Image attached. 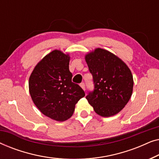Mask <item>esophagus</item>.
Here are the masks:
<instances>
[{"label": "esophagus", "instance_id": "1", "mask_svg": "<svg viewBox=\"0 0 159 159\" xmlns=\"http://www.w3.org/2000/svg\"><path fill=\"white\" fill-rule=\"evenodd\" d=\"M80 85L84 91H85V84H84V83H83V82H82V83H80Z\"/></svg>", "mask_w": 159, "mask_h": 159}]
</instances>
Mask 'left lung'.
<instances>
[{
	"label": "left lung",
	"mask_w": 159,
	"mask_h": 159,
	"mask_svg": "<svg viewBox=\"0 0 159 159\" xmlns=\"http://www.w3.org/2000/svg\"><path fill=\"white\" fill-rule=\"evenodd\" d=\"M94 90L86 96L95 113L103 117L121 111L129 101L133 77L123 61L111 52L96 48L85 56Z\"/></svg>",
	"instance_id": "obj_1"
}]
</instances>
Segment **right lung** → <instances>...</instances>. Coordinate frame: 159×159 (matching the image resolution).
I'll return each mask as SVG.
<instances>
[{
  "label": "right lung",
  "mask_w": 159,
  "mask_h": 159,
  "mask_svg": "<svg viewBox=\"0 0 159 159\" xmlns=\"http://www.w3.org/2000/svg\"><path fill=\"white\" fill-rule=\"evenodd\" d=\"M69 54L54 50L36 65L29 80L32 101L45 116L63 121L72 116L84 90L71 82Z\"/></svg>",
  "instance_id": "add662e5"
}]
</instances>
